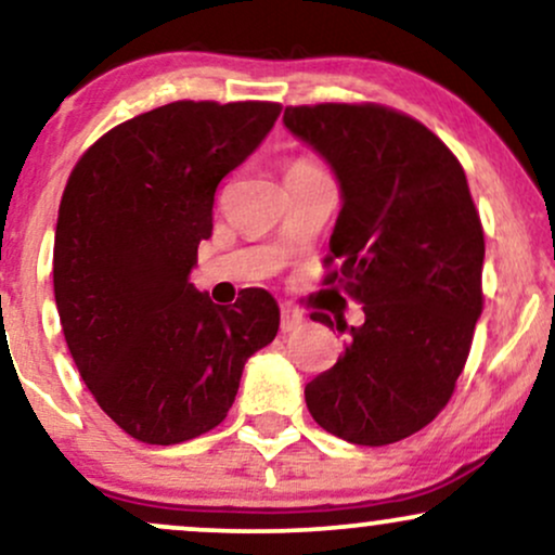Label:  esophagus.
<instances>
[{
	"mask_svg": "<svg viewBox=\"0 0 555 555\" xmlns=\"http://www.w3.org/2000/svg\"><path fill=\"white\" fill-rule=\"evenodd\" d=\"M302 323H305L302 310H297L295 305H282V331L284 333L297 331Z\"/></svg>",
	"mask_w": 555,
	"mask_h": 555,
	"instance_id": "34e87169",
	"label": "esophagus"
}]
</instances>
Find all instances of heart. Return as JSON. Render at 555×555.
<instances>
[{"label": "heart", "instance_id": "heart-1", "mask_svg": "<svg viewBox=\"0 0 555 555\" xmlns=\"http://www.w3.org/2000/svg\"><path fill=\"white\" fill-rule=\"evenodd\" d=\"M310 172H320V168L312 159L307 157H295L289 159V163L284 165V178H292V176H310Z\"/></svg>", "mask_w": 555, "mask_h": 555}]
</instances>
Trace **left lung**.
Wrapping results in <instances>:
<instances>
[{
	"instance_id": "obj_1",
	"label": "left lung",
	"mask_w": 555,
	"mask_h": 555,
	"mask_svg": "<svg viewBox=\"0 0 555 555\" xmlns=\"http://www.w3.org/2000/svg\"><path fill=\"white\" fill-rule=\"evenodd\" d=\"M284 124L331 163L344 206L323 284L362 305L344 357L305 387L325 431L383 447L450 403L483 310V224L437 133L379 103L289 105ZM312 320L333 325L325 312Z\"/></svg>"
}]
</instances>
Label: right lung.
I'll return each mask as SVG.
<instances>
[{
    "label": "right lung",
    "instance_id": "obj_1",
    "mask_svg": "<svg viewBox=\"0 0 555 555\" xmlns=\"http://www.w3.org/2000/svg\"><path fill=\"white\" fill-rule=\"evenodd\" d=\"M279 113L269 100H176L105 131L66 180L53 237L62 331L87 390L139 442L222 424L248 357L276 336L269 292L217 307L189 273L217 185Z\"/></svg>",
    "mask_w": 555,
    "mask_h": 555
}]
</instances>
